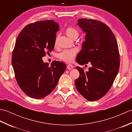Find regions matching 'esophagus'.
<instances>
[{
    "label": "esophagus",
    "mask_w": 132,
    "mask_h": 132,
    "mask_svg": "<svg viewBox=\"0 0 132 132\" xmlns=\"http://www.w3.org/2000/svg\"><path fill=\"white\" fill-rule=\"evenodd\" d=\"M67 68H68V69H69V70H71L74 68V66H72V64H69L68 66H67Z\"/></svg>",
    "instance_id": "obj_1"
}]
</instances>
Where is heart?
Listing matches in <instances>:
<instances>
[{"label":"heart","mask_w":132,"mask_h":132,"mask_svg":"<svg viewBox=\"0 0 132 132\" xmlns=\"http://www.w3.org/2000/svg\"><path fill=\"white\" fill-rule=\"evenodd\" d=\"M66 33L68 37L74 40L75 38H77V37L79 36V32L78 30L74 28H68L66 30ZM57 40H58V36L55 38L54 45H56L57 43ZM77 50L75 49H71V50H63L61 53H59L58 54V58L61 59V60L63 61H65L66 62H71L73 61L75 55H77Z\"/></svg>","instance_id":"1"}]
</instances>
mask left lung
Here are the masks:
<instances>
[{"instance_id":"1","label":"left lung","mask_w":132,"mask_h":132,"mask_svg":"<svg viewBox=\"0 0 132 132\" xmlns=\"http://www.w3.org/2000/svg\"><path fill=\"white\" fill-rule=\"evenodd\" d=\"M77 25L86 33V40L76 61L80 65L90 63L91 67L87 71L76 67L80 76L75 80V85L85 99L94 102L107 93L118 73V45L113 32L104 23L95 20L80 19Z\"/></svg>"}]
</instances>
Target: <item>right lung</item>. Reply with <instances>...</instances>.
I'll use <instances>...</instances> for the list:
<instances>
[{"instance_id":"add662e5","label":"right lung","mask_w":132,"mask_h":132,"mask_svg":"<svg viewBox=\"0 0 132 132\" xmlns=\"http://www.w3.org/2000/svg\"><path fill=\"white\" fill-rule=\"evenodd\" d=\"M58 24L53 20L27 25L19 33L12 56V64L19 86L28 96L41 99L53 91L66 64L44 62L46 53L54 49Z\"/></svg>"}]
</instances>
